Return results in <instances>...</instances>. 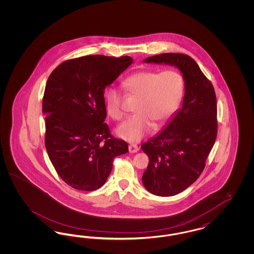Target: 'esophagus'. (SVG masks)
Here are the masks:
<instances>
[{
	"mask_svg": "<svg viewBox=\"0 0 254 254\" xmlns=\"http://www.w3.org/2000/svg\"><path fill=\"white\" fill-rule=\"evenodd\" d=\"M128 150H129L130 153H135V152H137L139 150V147H138V145H136V144H130V145H128Z\"/></svg>",
	"mask_w": 254,
	"mask_h": 254,
	"instance_id": "34e87169",
	"label": "esophagus"
}]
</instances>
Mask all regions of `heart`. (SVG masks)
Listing matches in <instances>:
<instances>
[{
  "label": "heart",
  "instance_id": "1",
  "mask_svg": "<svg viewBox=\"0 0 254 254\" xmlns=\"http://www.w3.org/2000/svg\"><path fill=\"white\" fill-rule=\"evenodd\" d=\"M129 96L139 97L135 113L117 129L123 139L137 142L149 132L153 124L162 125L169 120L181 102L185 82L180 72L174 69L140 70L127 76L122 83ZM124 93L117 86L106 91L105 105L111 118L121 121L125 116Z\"/></svg>",
  "mask_w": 254,
  "mask_h": 254
}]
</instances>
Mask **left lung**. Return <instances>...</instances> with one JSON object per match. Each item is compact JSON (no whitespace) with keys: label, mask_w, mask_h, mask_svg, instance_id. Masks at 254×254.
Wrapping results in <instances>:
<instances>
[{"label":"left lung","mask_w":254,"mask_h":254,"mask_svg":"<svg viewBox=\"0 0 254 254\" xmlns=\"http://www.w3.org/2000/svg\"><path fill=\"white\" fill-rule=\"evenodd\" d=\"M145 63L177 66L185 80L182 108L165 129L141 145L149 158L142 180L150 193L173 196L196 181L217 137V105L214 87L189 55L163 53Z\"/></svg>","instance_id":"8db88e82"}]
</instances>
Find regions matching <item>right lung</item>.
I'll list each match as a JSON object with an SVG mask.
<instances>
[{
    "label": "right lung",
    "instance_id": "right-lung-1",
    "mask_svg": "<svg viewBox=\"0 0 254 254\" xmlns=\"http://www.w3.org/2000/svg\"><path fill=\"white\" fill-rule=\"evenodd\" d=\"M132 62L129 56H83L63 62L48 79L43 97L45 145L58 175L75 190L101 188L114 158L128 151L105 123L104 94Z\"/></svg>",
    "mask_w": 254,
    "mask_h": 254
}]
</instances>
